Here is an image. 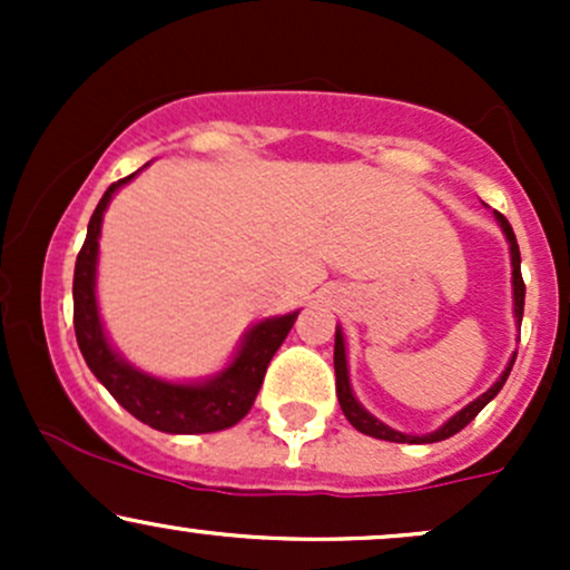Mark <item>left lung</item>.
Returning <instances> with one entry per match:
<instances>
[{
  "mask_svg": "<svg viewBox=\"0 0 570 570\" xmlns=\"http://www.w3.org/2000/svg\"><path fill=\"white\" fill-rule=\"evenodd\" d=\"M495 222H499V227L507 235V244H509V257H512V299H514V322H517V330H520L522 324V307H525V284H522V273H520V246H517V238H514V230L512 225H509L507 217L503 214L495 212ZM517 353H512V358H509L507 370L501 372V377L495 381L485 394H480L474 399V402H469L466 407L458 410L453 417H448V421L442 423L440 429L429 431V434H404V431H396L391 426H385L383 421H377L372 412H367L362 407V402H358L356 394H353L351 389V377H348V356H345V337H343V330H335V377H337V399H340V410H343V415L348 417V423L356 431H362V434L367 436H375V440H385V442H404V444H431V442H442L448 440V436H453L461 431L463 426H469V423L474 421L476 415H480V410L485 407V404L493 399L499 391L503 389V383H507L509 372H512V364H514Z\"/></svg>",
  "mask_w": 570,
  "mask_h": 570,
  "instance_id": "obj_1",
  "label": "left lung"
}]
</instances>
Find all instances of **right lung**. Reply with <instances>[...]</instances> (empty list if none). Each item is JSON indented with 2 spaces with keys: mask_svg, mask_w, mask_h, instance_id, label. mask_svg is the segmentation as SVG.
<instances>
[{
  "mask_svg": "<svg viewBox=\"0 0 570 570\" xmlns=\"http://www.w3.org/2000/svg\"><path fill=\"white\" fill-rule=\"evenodd\" d=\"M136 174L115 181L104 193L88 222L85 244L77 254L75 286H71L77 345L98 383L117 399V404H122L130 415L139 417L147 426L166 431V434H212V431L230 429L252 410L259 385L265 381L267 364L289 335L299 311L263 318V322L248 326L230 362L200 381H166V377L149 375V372L134 367L128 358H122V353L109 343L101 313H98V238H101V222L109 200L115 198L117 189L134 181Z\"/></svg>",
  "mask_w": 570,
  "mask_h": 570,
  "instance_id": "add662e5",
  "label": "right lung"
}]
</instances>
